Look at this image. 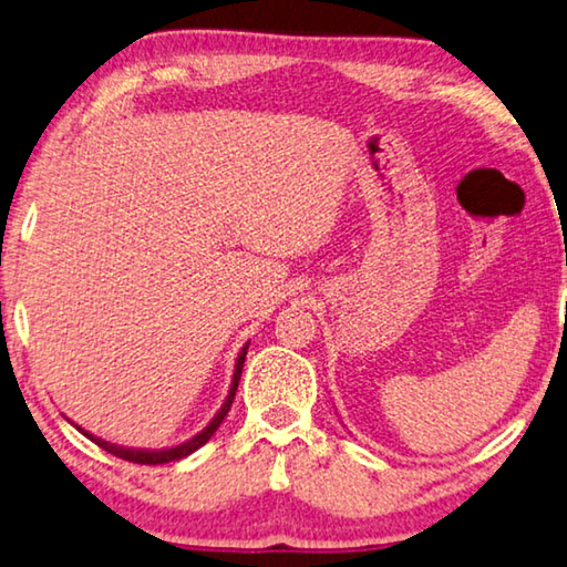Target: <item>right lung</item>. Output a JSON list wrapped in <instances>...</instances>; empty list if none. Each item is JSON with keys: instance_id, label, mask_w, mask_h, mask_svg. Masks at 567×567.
<instances>
[{"instance_id": "obj_1", "label": "right lung", "mask_w": 567, "mask_h": 567, "mask_svg": "<svg viewBox=\"0 0 567 567\" xmlns=\"http://www.w3.org/2000/svg\"><path fill=\"white\" fill-rule=\"evenodd\" d=\"M247 349L249 343L244 346L239 351V359H236V367H234V379H231V386H229V394H226V400L221 404V410L216 412V417L208 422L206 427L200 430L198 435H193L190 441H185L181 445H173V447H159V451H142V447H124V445H116V443H109V441H101V437L91 435L89 430L79 427L83 435L91 437L99 447H104L106 453L116 455V458H124V461H132V463H142V466H157V463H171V461H181L185 455H190L193 451H198L200 445H206L210 441V435L216 433L218 425H221L224 417L229 415L231 410V402H234V394H236V386H239V379H241V369H244V359H247Z\"/></svg>"}]
</instances>
